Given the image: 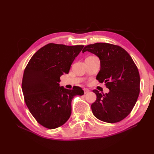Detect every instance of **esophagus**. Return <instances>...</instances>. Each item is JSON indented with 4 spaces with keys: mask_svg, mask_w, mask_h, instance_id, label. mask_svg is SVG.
Listing matches in <instances>:
<instances>
[{
    "mask_svg": "<svg viewBox=\"0 0 154 154\" xmlns=\"http://www.w3.org/2000/svg\"><path fill=\"white\" fill-rule=\"evenodd\" d=\"M83 91H84V94H87L88 92H89V89H88V88H83Z\"/></svg>",
    "mask_w": 154,
    "mask_h": 154,
    "instance_id": "esophagus-1",
    "label": "esophagus"
}]
</instances>
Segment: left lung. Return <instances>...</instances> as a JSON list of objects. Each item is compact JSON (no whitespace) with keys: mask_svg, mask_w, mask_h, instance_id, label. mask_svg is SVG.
<instances>
[{"mask_svg":"<svg viewBox=\"0 0 154 154\" xmlns=\"http://www.w3.org/2000/svg\"><path fill=\"white\" fill-rule=\"evenodd\" d=\"M100 60L96 79L110 90L105 94L93 90L96 100L91 105L95 117L102 122H119L131 112L140 92V76L130 54L119 45L108 43L88 45L83 49Z\"/></svg>","mask_w":154,"mask_h":154,"instance_id":"obj_1","label":"left lung"}]
</instances>
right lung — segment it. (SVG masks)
Returning <instances> with one entry per match:
<instances>
[{
  "label": "right lung",
  "instance_id": "add662e5",
  "mask_svg": "<svg viewBox=\"0 0 154 154\" xmlns=\"http://www.w3.org/2000/svg\"><path fill=\"white\" fill-rule=\"evenodd\" d=\"M83 47L48 44L33 54L24 70L22 89L25 103L36 122L45 128L63 125L71 116L73 97L84 94L80 87L69 90L58 83Z\"/></svg>",
  "mask_w": 154,
  "mask_h": 154
}]
</instances>
